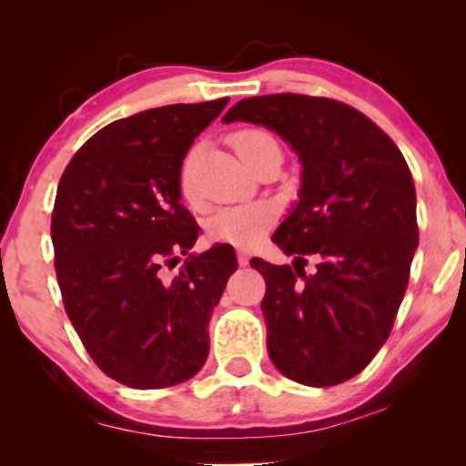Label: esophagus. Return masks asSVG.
<instances>
[{"instance_id":"34e87169","label":"esophagus","mask_w":466,"mask_h":466,"mask_svg":"<svg viewBox=\"0 0 466 466\" xmlns=\"http://www.w3.org/2000/svg\"><path fill=\"white\" fill-rule=\"evenodd\" d=\"M248 260H250V252H248V250H238V263L241 267H246Z\"/></svg>"}]
</instances>
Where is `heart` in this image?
Wrapping results in <instances>:
<instances>
[{
  "mask_svg": "<svg viewBox=\"0 0 466 466\" xmlns=\"http://www.w3.org/2000/svg\"><path fill=\"white\" fill-rule=\"evenodd\" d=\"M228 142L241 161H248L254 150L263 144L276 142L269 133L263 129H241L235 131ZM180 190L184 199L195 203L193 188H190V158H187L180 169ZM273 225V209L267 203H241V206H228L212 214L208 220V231L214 239L225 241L233 246H252L254 241L263 238L267 228Z\"/></svg>",
  "mask_w": 466,
  "mask_h": 466,
  "instance_id": "b5f03b06",
  "label": "heart"
}]
</instances>
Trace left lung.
Masks as SVG:
<instances>
[{"label":"left lung","mask_w":466,"mask_h":466,"mask_svg":"<svg viewBox=\"0 0 466 466\" xmlns=\"http://www.w3.org/2000/svg\"><path fill=\"white\" fill-rule=\"evenodd\" d=\"M263 125L295 150L301 188L273 233L292 265L252 258L276 369L303 386L360 373L390 335L418 248L416 187L397 144L354 107L309 95L235 104L222 123ZM319 258L314 277L304 257Z\"/></svg>","instance_id":"1"}]
</instances>
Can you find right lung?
I'll return each instance as SVG.
<instances>
[{
	"label": "right lung",
	"mask_w": 466,
	"mask_h": 466,
	"mask_svg": "<svg viewBox=\"0 0 466 466\" xmlns=\"http://www.w3.org/2000/svg\"><path fill=\"white\" fill-rule=\"evenodd\" d=\"M228 97L152 107L95 133L63 171L53 209L55 269L76 333L101 371L150 390L182 384L209 352L208 324L235 250L195 254L180 169ZM189 258L174 279L162 265Z\"/></svg>",
	"instance_id": "add662e5"
}]
</instances>
